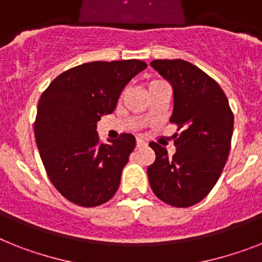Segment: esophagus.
Returning a JSON list of instances; mask_svg holds the SVG:
<instances>
[{"mask_svg": "<svg viewBox=\"0 0 262 262\" xmlns=\"http://www.w3.org/2000/svg\"><path fill=\"white\" fill-rule=\"evenodd\" d=\"M147 143L144 142L143 139H136V147L139 148V147H146Z\"/></svg>", "mask_w": 262, "mask_h": 262, "instance_id": "34e87169", "label": "esophagus"}]
</instances>
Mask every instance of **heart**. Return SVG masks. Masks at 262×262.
<instances>
[{"instance_id":"heart-1","label":"heart","mask_w":262,"mask_h":262,"mask_svg":"<svg viewBox=\"0 0 262 262\" xmlns=\"http://www.w3.org/2000/svg\"><path fill=\"white\" fill-rule=\"evenodd\" d=\"M155 83H159V81H151V83H150V85H151V84H155Z\"/></svg>"}]
</instances>
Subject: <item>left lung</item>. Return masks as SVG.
I'll return each instance as SVG.
<instances>
[{
  "instance_id": "left-lung-1",
  "label": "left lung",
  "mask_w": 262,
  "mask_h": 262,
  "mask_svg": "<svg viewBox=\"0 0 262 262\" xmlns=\"http://www.w3.org/2000/svg\"><path fill=\"white\" fill-rule=\"evenodd\" d=\"M151 67L171 84L174 110L170 122L177 152L155 142V162L147 168L150 186L161 201L174 207L198 204L210 193L228 161L234 116L215 80L181 58L154 60Z\"/></svg>"
}]
</instances>
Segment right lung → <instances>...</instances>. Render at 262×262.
<instances>
[{
  "label": "right lung",
  "mask_w": 262,
  "mask_h": 262,
  "mask_svg": "<svg viewBox=\"0 0 262 262\" xmlns=\"http://www.w3.org/2000/svg\"><path fill=\"white\" fill-rule=\"evenodd\" d=\"M144 68L140 60L85 62L58 75L41 95L34 122L41 161L73 204L94 207L115 195L135 136L100 143L96 123L114 112L123 88Z\"/></svg>",
  "instance_id": "1"
}]
</instances>
